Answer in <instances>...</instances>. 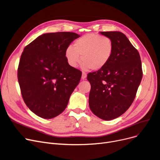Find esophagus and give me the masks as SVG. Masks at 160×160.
<instances>
[{
    "mask_svg": "<svg viewBox=\"0 0 160 160\" xmlns=\"http://www.w3.org/2000/svg\"><path fill=\"white\" fill-rule=\"evenodd\" d=\"M87 77V74L84 72H82V79L84 80Z\"/></svg>",
    "mask_w": 160,
    "mask_h": 160,
    "instance_id": "obj_1",
    "label": "esophagus"
}]
</instances>
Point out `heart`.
<instances>
[{"label":"heart","instance_id":"heart-1","mask_svg":"<svg viewBox=\"0 0 160 160\" xmlns=\"http://www.w3.org/2000/svg\"><path fill=\"white\" fill-rule=\"evenodd\" d=\"M113 52L114 44L110 38L88 33L76 39L72 46H68L65 55L68 64L72 67H77L82 61L84 69L97 71L107 65Z\"/></svg>","mask_w":160,"mask_h":160}]
</instances>
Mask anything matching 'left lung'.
<instances>
[{
	"mask_svg": "<svg viewBox=\"0 0 160 160\" xmlns=\"http://www.w3.org/2000/svg\"><path fill=\"white\" fill-rule=\"evenodd\" d=\"M111 38L114 52L107 65L88 74L91 84L89 105L92 112L104 120L122 115L133 102L142 77L140 55L124 34L101 32Z\"/></svg>",
	"mask_w": 160,
	"mask_h": 160,
	"instance_id": "8db88e82",
	"label": "left lung"
}]
</instances>
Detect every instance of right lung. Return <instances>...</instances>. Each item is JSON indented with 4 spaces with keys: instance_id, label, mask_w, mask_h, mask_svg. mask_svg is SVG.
Here are the masks:
<instances>
[{
    "instance_id": "add662e5",
    "label": "right lung",
    "mask_w": 160,
    "mask_h": 160,
    "mask_svg": "<svg viewBox=\"0 0 160 160\" xmlns=\"http://www.w3.org/2000/svg\"><path fill=\"white\" fill-rule=\"evenodd\" d=\"M79 37L71 32L46 33L24 48L18 82L26 105L40 118L51 119L63 112L80 82L82 72L69 65L65 55Z\"/></svg>"
}]
</instances>
